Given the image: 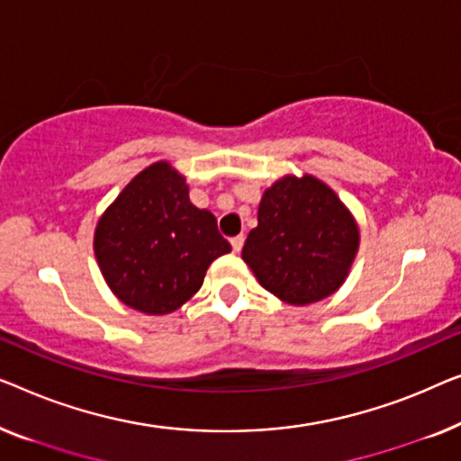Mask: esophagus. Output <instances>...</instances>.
<instances>
[{"label":"esophagus","mask_w":461,"mask_h":461,"mask_svg":"<svg viewBox=\"0 0 461 461\" xmlns=\"http://www.w3.org/2000/svg\"><path fill=\"white\" fill-rule=\"evenodd\" d=\"M242 246H244V236H236V238H231V249H233V252H240V250H242Z\"/></svg>","instance_id":"34e87169"}]
</instances>
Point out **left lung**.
<instances>
[{
  "instance_id": "obj_1",
  "label": "left lung",
  "mask_w": 461,
  "mask_h": 461,
  "mask_svg": "<svg viewBox=\"0 0 461 461\" xmlns=\"http://www.w3.org/2000/svg\"><path fill=\"white\" fill-rule=\"evenodd\" d=\"M257 219L242 258L265 290L304 307L345 284L359 250V225L321 179L284 175L263 192Z\"/></svg>"
}]
</instances>
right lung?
I'll return each mask as SVG.
<instances>
[{
  "mask_svg": "<svg viewBox=\"0 0 461 461\" xmlns=\"http://www.w3.org/2000/svg\"><path fill=\"white\" fill-rule=\"evenodd\" d=\"M231 246L211 211L190 203L185 177L167 160L140 171L102 212L95 261L113 294L148 315H167L198 293L206 269Z\"/></svg>",
  "mask_w": 461,
  "mask_h": 461,
  "instance_id": "add662e5",
  "label": "right lung"
}]
</instances>
